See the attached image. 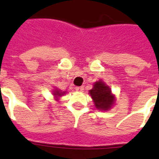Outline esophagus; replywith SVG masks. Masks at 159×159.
Masks as SVG:
<instances>
[{
  "label": "esophagus",
  "mask_w": 159,
  "mask_h": 159,
  "mask_svg": "<svg viewBox=\"0 0 159 159\" xmlns=\"http://www.w3.org/2000/svg\"><path fill=\"white\" fill-rule=\"evenodd\" d=\"M75 90H76L77 92H83V90H84V88H83V87H76Z\"/></svg>",
  "instance_id": "1"
}]
</instances>
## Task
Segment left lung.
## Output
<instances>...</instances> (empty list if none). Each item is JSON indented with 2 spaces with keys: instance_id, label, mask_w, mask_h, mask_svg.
<instances>
[{
  "instance_id": "8db88e82",
  "label": "left lung",
  "mask_w": 159,
  "mask_h": 159,
  "mask_svg": "<svg viewBox=\"0 0 159 159\" xmlns=\"http://www.w3.org/2000/svg\"><path fill=\"white\" fill-rule=\"evenodd\" d=\"M89 93L94 102L96 108L100 111H108L113 106L116 97L111 93V88L103 81H98L93 84Z\"/></svg>"
}]
</instances>
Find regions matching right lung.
I'll return each instance as SVG.
<instances>
[{
	"mask_svg": "<svg viewBox=\"0 0 159 159\" xmlns=\"http://www.w3.org/2000/svg\"><path fill=\"white\" fill-rule=\"evenodd\" d=\"M66 93V92H61L60 90L55 89L53 92V95L54 96V97L56 98V100H57V98L60 97H62V95H64Z\"/></svg>",
	"mask_w": 159,
	"mask_h": 159,
	"instance_id": "add662e5",
	"label": "right lung"
}]
</instances>
